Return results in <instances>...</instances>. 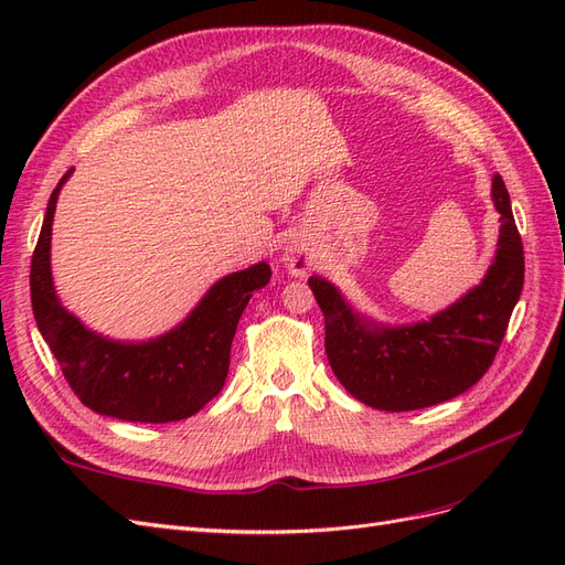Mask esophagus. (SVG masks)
Returning <instances> with one entry per match:
<instances>
[{
  "label": "esophagus",
  "mask_w": 565,
  "mask_h": 565,
  "mask_svg": "<svg viewBox=\"0 0 565 565\" xmlns=\"http://www.w3.org/2000/svg\"><path fill=\"white\" fill-rule=\"evenodd\" d=\"M282 262H285L287 270L292 273V276H306L309 268L313 266V254L309 252V247H306V245L292 243V245H287Z\"/></svg>",
  "instance_id": "34e87169"
}]
</instances>
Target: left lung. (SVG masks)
Returning <instances> with one entry per match:
<instances>
[{
	"instance_id": "left-lung-1",
	"label": "left lung",
	"mask_w": 565,
	"mask_h": 565,
	"mask_svg": "<svg viewBox=\"0 0 565 565\" xmlns=\"http://www.w3.org/2000/svg\"><path fill=\"white\" fill-rule=\"evenodd\" d=\"M492 200L502 228L488 276L429 322L380 328L355 316L328 280H309L324 316V353L353 398L405 413L450 401L488 372L525 276L521 233L500 174L492 179Z\"/></svg>"
}]
</instances>
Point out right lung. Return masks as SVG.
<instances>
[{
    "mask_svg": "<svg viewBox=\"0 0 565 565\" xmlns=\"http://www.w3.org/2000/svg\"><path fill=\"white\" fill-rule=\"evenodd\" d=\"M71 172L49 198L30 266L32 311L67 386L94 413L117 419L164 424L195 415L224 386L237 320L256 289L270 280V266L262 262L218 280L177 330L156 341L119 344L98 337L63 309L51 280V221Z\"/></svg>",
    "mask_w": 565,
    "mask_h": 565,
    "instance_id": "add662e5",
    "label": "right lung"
}]
</instances>
